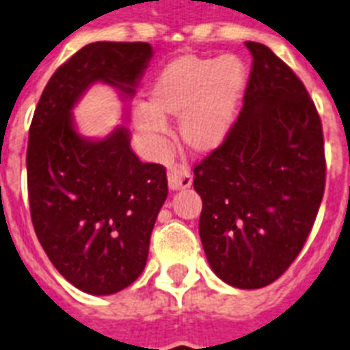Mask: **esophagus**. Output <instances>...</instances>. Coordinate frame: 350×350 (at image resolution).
Masks as SVG:
<instances>
[{
  "label": "esophagus",
  "instance_id": "1",
  "mask_svg": "<svg viewBox=\"0 0 350 350\" xmlns=\"http://www.w3.org/2000/svg\"><path fill=\"white\" fill-rule=\"evenodd\" d=\"M193 184V175L188 167L184 166H173L167 170V186L173 191L178 189H186Z\"/></svg>",
  "mask_w": 350,
  "mask_h": 350
}]
</instances>
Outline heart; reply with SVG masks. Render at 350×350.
Listing matches in <instances>:
<instances>
[{
	"label": "heart",
	"instance_id": "obj_1",
	"mask_svg": "<svg viewBox=\"0 0 350 350\" xmlns=\"http://www.w3.org/2000/svg\"><path fill=\"white\" fill-rule=\"evenodd\" d=\"M250 85V68L239 55H178L162 66L150 103L133 108L137 130L161 146L166 117H180L183 142L198 155L222 146L231 133Z\"/></svg>",
	"mask_w": 350,
	"mask_h": 350
}]
</instances>
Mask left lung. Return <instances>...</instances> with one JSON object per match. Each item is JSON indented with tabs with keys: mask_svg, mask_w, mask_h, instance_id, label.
Wrapping results in <instances>:
<instances>
[{
	"mask_svg": "<svg viewBox=\"0 0 350 350\" xmlns=\"http://www.w3.org/2000/svg\"><path fill=\"white\" fill-rule=\"evenodd\" d=\"M253 55L244 106L219 150L193 167L198 233L215 275L260 289L287 271L325 189L323 131L306 86L265 44Z\"/></svg>",
	"mask_w": 350,
	"mask_h": 350,
	"instance_id": "obj_1",
	"label": "left lung"
}]
</instances>
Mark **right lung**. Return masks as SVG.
<instances>
[{
    "instance_id": "right-lung-1",
    "label": "right lung",
    "mask_w": 350,
    "mask_h": 350,
    "mask_svg": "<svg viewBox=\"0 0 350 350\" xmlns=\"http://www.w3.org/2000/svg\"><path fill=\"white\" fill-rule=\"evenodd\" d=\"M152 55L148 43L86 44L55 70L33 111L27 150L33 229L55 269L88 295H113L139 278L167 178L166 167L131 152L126 126L86 139L72 110L94 83L130 97Z\"/></svg>"
}]
</instances>
